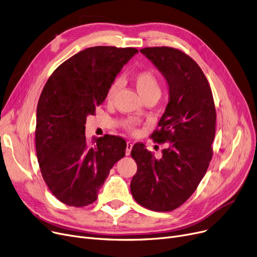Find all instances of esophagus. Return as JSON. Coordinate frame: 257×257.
<instances>
[{"label": "esophagus", "instance_id": "1", "mask_svg": "<svg viewBox=\"0 0 257 257\" xmlns=\"http://www.w3.org/2000/svg\"><path fill=\"white\" fill-rule=\"evenodd\" d=\"M132 149H133V142L127 141V142H126V150H125V154H126V156H128V155L131 154Z\"/></svg>", "mask_w": 257, "mask_h": 257}]
</instances>
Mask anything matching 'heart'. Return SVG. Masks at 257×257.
Here are the masks:
<instances>
[{
	"mask_svg": "<svg viewBox=\"0 0 257 257\" xmlns=\"http://www.w3.org/2000/svg\"><path fill=\"white\" fill-rule=\"evenodd\" d=\"M135 85L143 99L146 98V97L154 96V95L160 96V93H161L160 84H159L156 76L150 71H143L138 73L135 77ZM119 88H120L119 81H115L107 91L106 99L112 100L114 98V96L116 95L117 91L119 90ZM125 124L127 127L131 128L134 124V122L132 120H128L125 122Z\"/></svg>",
	"mask_w": 257,
	"mask_h": 257,
	"instance_id": "1",
	"label": "heart"
}]
</instances>
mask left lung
I'll return each instance as SVG.
<instances>
[{"label":"left lung","mask_w":257,"mask_h":257,"mask_svg":"<svg viewBox=\"0 0 257 257\" xmlns=\"http://www.w3.org/2000/svg\"><path fill=\"white\" fill-rule=\"evenodd\" d=\"M168 87V103L152 138L168 142L160 159L143 143L131 156L137 173L131 182L134 199L153 211H172L197 189L212 158L215 107L203 71L185 53L169 47L141 49Z\"/></svg>","instance_id":"obj_1"}]
</instances>
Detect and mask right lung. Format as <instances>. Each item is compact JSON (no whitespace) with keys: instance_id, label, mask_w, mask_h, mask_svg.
I'll return each mask as SVG.
<instances>
[{"instance_id":"add662e5","label":"right lung","mask_w":257,"mask_h":257,"mask_svg":"<svg viewBox=\"0 0 257 257\" xmlns=\"http://www.w3.org/2000/svg\"><path fill=\"white\" fill-rule=\"evenodd\" d=\"M135 48H87L60 65L46 82L36 108L35 148L42 176L55 198L82 207L98 198L113 165L125 155L126 142L105 135L85 139V121Z\"/></svg>"}]
</instances>
